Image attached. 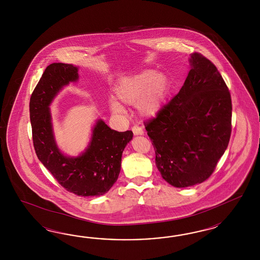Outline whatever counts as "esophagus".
<instances>
[{
  "label": "esophagus",
  "instance_id": "34e87169",
  "mask_svg": "<svg viewBox=\"0 0 260 260\" xmlns=\"http://www.w3.org/2000/svg\"><path fill=\"white\" fill-rule=\"evenodd\" d=\"M132 129L134 132V135H143L144 134L143 128H142L141 126H138V125H134Z\"/></svg>",
  "mask_w": 260,
  "mask_h": 260
}]
</instances>
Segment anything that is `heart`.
<instances>
[{
    "label": "heart",
    "mask_w": 260,
    "mask_h": 260,
    "mask_svg": "<svg viewBox=\"0 0 260 260\" xmlns=\"http://www.w3.org/2000/svg\"><path fill=\"white\" fill-rule=\"evenodd\" d=\"M169 88L170 82L166 75L147 70L123 79L115 89V95L125 105H136L142 116L151 117L161 110ZM110 107L116 116L126 114L125 108L115 100L110 101Z\"/></svg>",
    "instance_id": "heart-1"
}]
</instances>
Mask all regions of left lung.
<instances>
[{
  "mask_svg": "<svg viewBox=\"0 0 260 260\" xmlns=\"http://www.w3.org/2000/svg\"><path fill=\"white\" fill-rule=\"evenodd\" d=\"M177 95L145 122L163 179L176 188L207 180L228 147L232 99L219 71L200 53Z\"/></svg>",
  "mask_w": 260,
  "mask_h": 260,
  "instance_id": "1",
  "label": "left lung"
}]
</instances>
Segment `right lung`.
I'll list each match as a JSON object with an SVG mask.
<instances>
[{
    "mask_svg": "<svg viewBox=\"0 0 260 260\" xmlns=\"http://www.w3.org/2000/svg\"><path fill=\"white\" fill-rule=\"evenodd\" d=\"M78 78V68L71 63L47 66L29 102L33 145L38 159L68 191L79 197H100L118 179L122 153L134 134L111 129L98 119L84 152L76 157L62 153L54 138L49 106L63 87Z\"/></svg>",
    "mask_w": 260,
    "mask_h": 260,
    "instance_id": "1",
    "label": "right lung"
}]
</instances>
